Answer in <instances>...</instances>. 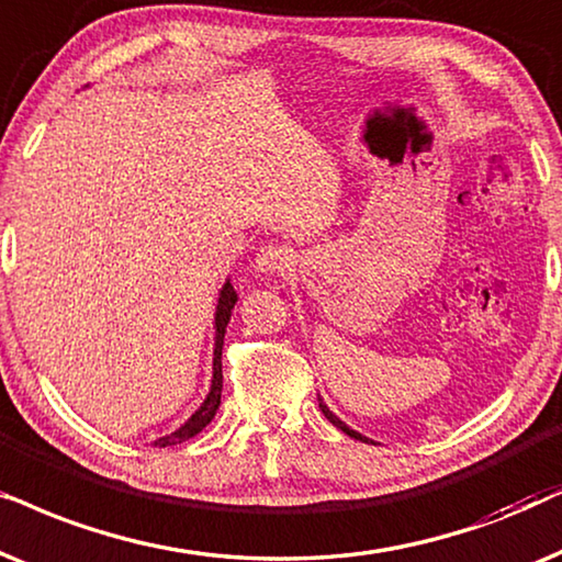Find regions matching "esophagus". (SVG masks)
<instances>
[{
    "label": "esophagus",
    "mask_w": 562,
    "mask_h": 562,
    "mask_svg": "<svg viewBox=\"0 0 562 562\" xmlns=\"http://www.w3.org/2000/svg\"><path fill=\"white\" fill-rule=\"evenodd\" d=\"M293 265V254H290L285 246L277 244H267L257 251V259H254V267L261 274H280Z\"/></svg>",
    "instance_id": "esophagus-1"
}]
</instances>
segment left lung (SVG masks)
Here are the masks:
<instances>
[{"label":"left lung","mask_w":562,"mask_h":562,"mask_svg":"<svg viewBox=\"0 0 562 562\" xmlns=\"http://www.w3.org/2000/svg\"><path fill=\"white\" fill-rule=\"evenodd\" d=\"M318 406H321V411H324V416L328 418V422H331V424L336 426V429H341V431H344V434H347V437H351V439H359V442H370V439H368V437H362V434H359V431H355V429H351V426H347V424H344V422H341V418L334 414V411H328V406H326V403H324V401H321V403H318Z\"/></svg>","instance_id":"obj_1"}]
</instances>
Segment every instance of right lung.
Segmentation results:
<instances>
[{
  "instance_id": "right-lung-1",
  "label": "right lung",
  "mask_w": 562,
  "mask_h": 562,
  "mask_svg": "<svg viewBox=\"0 0 562 562\" xmlns=\"http://www.w3.org/2000/svg\"><path fill=\"white\" fill-rule=\"evenodd\" d=\"M236 301H238L236 290H234V285H231V280H226V285L221 288L218 305H215V349H213L211 393H207V398L203 401V406L194 411V414L187 418V422L179 426L177 431L167 434V437H159L154 442V447H171V445L187 442V439H192L194 434H200L207 424L213 422L215 411H218V406H221V391H223V368H221L223 336H226V326H228V321H231V311H234Z\"/></svg>"
}]
</instances>
